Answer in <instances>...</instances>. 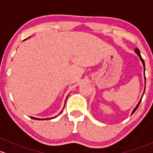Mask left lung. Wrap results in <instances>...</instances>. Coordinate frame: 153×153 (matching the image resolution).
Listing matches in <instances>:
<instances>
[{"label": "left lung", "instance_id": "left-lung-1", "mask_svg": "<svg viewBox=\"0 0 153 153\" xmlns=\"http://www.w3.org/2000/svg\"><path fill=\"white\" fill-rule=\"evenodd\" d=\"M135 53H136L138 55V56H139V58H140V59H141V62H142V63H143V65H144V71H145V64H144V59H142V57H141V54H140V51H139V50H138V48H135ZM144 78H145V74H144ZM145 80H146V78H145ZM143 95H144V94H143ZM142 97H143V96H142ZM141 100H142V98H141V100L139 101V102H138V105H137V106L135 107V108H134V110H133V113H132V114H133V113H134V112H135V111H136V110H137V108H138V106H139L140 103H141Z\"/></svg>", "mask_w": 153, "mask_h": 153}]
</instances>
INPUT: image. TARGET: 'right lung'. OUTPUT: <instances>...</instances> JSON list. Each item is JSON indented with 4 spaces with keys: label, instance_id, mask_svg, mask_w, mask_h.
<instances>
[{
    "label": "right lung",
    "instance_id": "1",
    "mask_svg": "<svg viewBox=\"0 0 153 153\" xmlns=\"http://www.w3.org/2000/svg\"><path fill=\"white\" fill-rule=\"evenodd\" d=\"M68 98V97H67ZM67 98H66V100H67ZM66 101V100H65ZM61 113H62V111H61ZM55 117H56V116H55ZM55 117H53V118H49V119H37V118H34V117H31V119H36V120H45V119H46V120H48V119H53V118H55Z\"/></svg>",
    "mask_w": 153,
    "mask_h": 153
}]
</instances>
